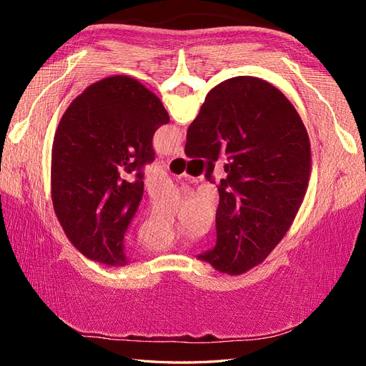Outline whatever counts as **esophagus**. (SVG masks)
Returning <instances> with one entry per match:
<instances>
[{"label": "esophagus", "instance_id": "1", "mask_svg": "<svg viewBox=\"0 0 366 366\" xmlns=\"http://www.w3.org/2000/svg\"><path fill=\"white\" fill-rule=\"evenodd\" d=\"M169 157H171V159H175V157H184L183 148H182V147H177V148H174V149L171 151V154H169Z\"/></svg>", "mask_w": 366, "mask_h": 366}]
</instances>
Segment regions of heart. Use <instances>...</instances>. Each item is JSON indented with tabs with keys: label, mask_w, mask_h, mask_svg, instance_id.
<instances>
[{
	"label": "heart",
	"mask_w": 366,
	"mask_h": 366,
	"mask_svg": "<svg viewBox=\"0 0 366 366\" xmlns=\"http://www.w3.org/2000/svg\"><path fill=\"white\" fill-rule=\"evenodd\" d=\"M168 239H159V238H151V237H147L145 235V242L148 246H152V247H157V246H162L164 244V242Z\"/></svg>",
	"instance_id": "obj_1"
}]
</instances>
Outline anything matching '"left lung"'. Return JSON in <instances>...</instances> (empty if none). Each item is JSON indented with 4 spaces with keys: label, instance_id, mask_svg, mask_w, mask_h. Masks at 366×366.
<instances>
[{
    "label": "left lung",
    "instance_id": "1",
    "mask_svg": "<svg viewBox=\"0 0 366 366\" xmlns=\"http://www.w3.org/2000/svg\"><path fill=\"white\" fill-rule=\"evenodd\" d=\"M168 122L160 99L128 76L85 88L64 113L51 148V202L84 257L127 264L124 239L143 197L142 169L156 159L154 132Z\"/></svg>",
    "mask_w": 366,
    "mask_h": 366
}]
</instances>
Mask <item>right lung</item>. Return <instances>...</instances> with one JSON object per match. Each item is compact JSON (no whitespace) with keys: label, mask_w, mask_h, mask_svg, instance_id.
Instances as JSON below:
<instances>
[{"label":"right lung","mask_w":366,"mask_h":366,"mask_svg":"<svg viewBox=\"0 0 366 366\" xmlns=\"http://www.w3.org/2000/svg\"><path fill=\"white\" fill-rule=\"evenodd\" d=\"M184 154L207 160V180L215 162H226L217 244L198 259L221 273L249 272L280 244L305 197L312 151L301 117L272 84L232 77L206 96L187 128Z\"/></svg>","instance_id":"right-lung-1"}]
</instances>
